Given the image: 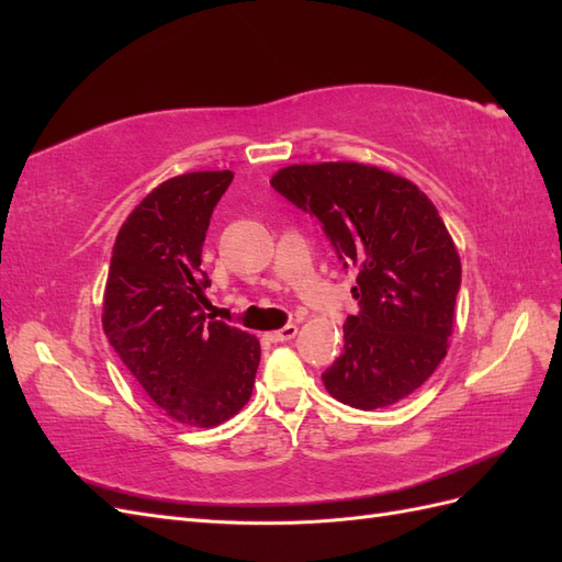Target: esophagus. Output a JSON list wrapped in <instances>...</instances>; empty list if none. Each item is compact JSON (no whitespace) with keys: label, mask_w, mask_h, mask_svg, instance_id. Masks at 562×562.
<instances>
[{"label":"esophagus","mask_w":562,"mask_h":562,"mask_svg":"<svg viewBox=\"0 0 562 562\" xmlns=\"http://www.w3.org/2000/svg\"><path fill=\"white\" fill-rule=\"evenodd\" d=\"M297 335V326H285V328H281V330H274V333H269L267 337L271 339V342H288V339H293Z\"/></svg>","instance_id":"1"}]
</instances>
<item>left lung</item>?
Returning <instances> with one entry per match:
<instances>
[{
  "label": "left lung",
  "mask_w": 562,
  "mask_h": 562,
  "mask_svg": "<svg viewBox=\"0 0 562 562\" xmlns=\"http://www.w3.org/2000/svg\"><path fill=\"white\" fill-rule=\"evenodd\" d=\"M271 187L312 213L342 267L356 269L361 312L345 351L323 372L328 394L361 411L394 405L448 353L462 262L446 223L417 184L356 161L293 164Z\"/></svg>",
  "instance_id": "left-lung-1"
}]
</instances>
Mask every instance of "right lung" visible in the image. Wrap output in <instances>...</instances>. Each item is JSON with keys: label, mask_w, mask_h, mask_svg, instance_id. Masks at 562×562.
<instances>
[{"label": "right lung", "mask_w": 562, "mask_h": 562, "mask_svg": "<svg viewBox=\"0 0 562 562\" xmlns=\"http://www.w3.org/2000/svg\"><path fill=\"white\" fill-rule=\"evenodd\" d=\"M232 171H196L155 187L116 234L103 300L110 345L161 411L209 429L248 403L258 337L203 312L201 269L213 209Z\"/></svg>", "instance_id": "1"}]
</instances>
